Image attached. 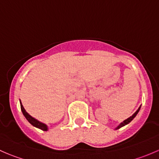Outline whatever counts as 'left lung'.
<instances>
[{
	"label": "left lung",
	"mask_w": 159,
	"mask_h": 159,
	"mask_svg": "<svg viewBox=\"0 0 159 159\" xmlns=\"http://www.w3.org/2000/svg\"><path fill=\"white\" fill-rule=\"evenodd\" d=\"M140 108H141V106L140 107H139V108H138V110L137 111H136L135 112H134V114H133V115H131V117H129V118H127V119H125V121H122V122H121V124H120L119 125H118V126H117V127L116 128H115V130H117V129H120V128H121V127H123V126H125V125H128V124H129V123H130V122H131V121H132V120L133 119H134V117H135L136 116V115H137V114L138 113H139V110H140Z\"/></svg>",
	"instance_id": "1"
}]
</instances>
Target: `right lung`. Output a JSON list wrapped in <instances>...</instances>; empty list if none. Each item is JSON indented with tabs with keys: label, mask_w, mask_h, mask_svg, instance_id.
<instances>
[{
	"label": "right lung",
	"mask_w": 159,
	"mask_h": 159,
	"mask_svg": "<svg viewBox=\"0 0 159 159\" xmlns=\"http://www.w3.org/2000/svg\"><path fill=\"white\" fill-rule=\"evenodd\" d=\"M20 109H21L22 113H23L24 116L26 118V119L29 121V123H30V124H31L33 126H34V127L38 128V129H39L43 130V131H48V128L47 125H45L44 123L41 122V121H39L38 120L35 119L34 118H33L32 116H30L29 114H28V112L25 111V108H24L23 105H22L20 100Z\"/></svg>",
	"instance_id": "obj_1"
}]
</instances>
